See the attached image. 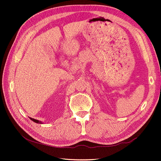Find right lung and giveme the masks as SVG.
Segmentation results:
<instances>
[{"instance_id":"add662e5","label":"right lung","mask_w":161,"mask_h":161,"mask_svg":"<svg viewBox=\"0 0 161 161\" xmlns=\"http://www.w3.org/2000/svg\"><path fill=\"white\" fill-rule=\"evenodd\" d=\"M30 118V119H31L33 121H34V122H36V123H39V124H42V121H39V120H37V119H33V118Z\"/></svg>"}]
</instances>
